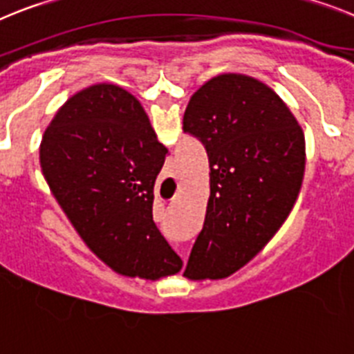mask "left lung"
I'll return each mask as SVG.
<instances>
[{
  "label": "left lung",
  "mask_w": 354,
  "mask_h": 354,
  "mask_svg": "<svg viewBox=\"0 0 354 354\" xmlns=\"http://www.w3.org/2000/svg\"><path fill=\"white\" fill-rule=\"evenodd\" d=\"M184 132L209 157V201L186 276L222 279L268 243L294 207L304 177V132L256 78L225 73L189 98Z\"/></svg>",
  "instance_id": "8db88e82"
}]
</instances>
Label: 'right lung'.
<instances>
[{
  "label": "right lung",
  "mask_w": 354,
  "mask_h": 354,
  "mask_svg": "<svg viewBox=\"0 0 354 354\" xmlns=\"http://www.w3.org/2000/svg\"><path fill=\"white\" fill-rule=\"evenodd\" d=\"M166 153L140 102L113 84L71 96L42 136L39 159L53 197L118 274L156 281L183 268L152 218Z\"/></svg>",
  "instance_id": "obj_1"
}]
</instances>
